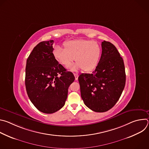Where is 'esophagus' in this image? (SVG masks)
Returning a JSON list of instances; mask_svg holds the SVG:
<instances>
[{
  "label": "esophagus",
  "instance_id": "1",
  "mask_svg": "<svg viewBox=\"0 0 149 149\" xmlns=\"http://www.w3.org/2000/svg\"><path fill=\"white\" fill-rule=\"evenodd\" d=\"M74 76H75V80H77L78 79V75L77 74H74Z\"/></svg>",
  "mask_w": 149,
  "mask_h": 149
}]
</instances>
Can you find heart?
<instances>
[{
	"label": "heart",
	"instance_id": "1",
	"mask_svg": "<svg viewBox=\"0 0 149 149\" xmlns=\"http://www.w3.org/2000/svg\"><path fill=\"white\" fill-rule=\"evenodd\" d=\"M64 48L56 47L54 52L57 61L65 68L70 67L75 61L77 62L72 71L82 69L90 71L97 65L101 56V48L92 40L76 39L65 42Z\"/></svg>",
	"mask_w": 149,
	"mask_h": 149
}]
</instances>
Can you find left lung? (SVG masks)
<instances>
[{
    "label": "left lung",
    "instance_id": "8db88e82",
    "mask_svg": "<svg viewBox=\"0 0 149 149\" xmlns=\"http://www.w3.org/2000/svg\"><path fill=\"white\" fill-rule=\"evenodd\" d=\"M102 54L92 74L78 77L81 98L91 110L102 113L112 107L124 88L125 72L124 61L116 47L110 42L101 43Z\"/></svg>",
    "mask_w": 149,
    "mask_h": 149
}]
</instances>
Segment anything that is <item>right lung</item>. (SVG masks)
Masks as SVG:
<instances>
[{
  "instance_id": "right-lung-1",
  "label": "right lung",
  "mask_w": 149,
  "mask_h": 149,
  "mask_svg": "<svg viewBox=\"0 0 149 149\" xmlns=\"http://www.w3.org/2000/svg\"><path fill=\"white\" fill-rule=\"evenodd\" d=\"M54 40L42 41L32 50L26 61L25 86L28 95L40 111L52 114L65 105L74 74L55 59Z\"/></svg>"
}]
</instances>
